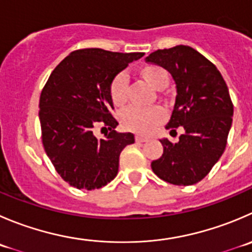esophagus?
Listing matches in <instances>:
<instances>
[{
    "mask_svg": "<svg viewBox=\"0 0 252 252\" xmlns=\"http://www.w3.org/2000/svg\"><path fill=\"white\" fill-rule=\"evenodd\" d=\"M135 140L138 141V143H145V141L148 140V139H146V138H144V136L136 135V136H135Z\"/></svg>",
    "mask_w": 252,
    "mask_h": 252,
    "instance_id": "obj_1",
    "label": "esophagus"
}]
</instances>
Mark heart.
I'll list each match as a JSON object with an SVG mask.
<instances>
[{
  "label": "heart",
  "instance_id": "obj_1",
  "mask_svg": "<svg viewBox=\"0 0 252 252\" xmlns=\"http://www.w3.org/2000/svg\"><path fill=\"white\" fill-rule=\"evenodd\" d=\"M136 75L145 84L158 91L166 89L170 82L168 72L163 67L155 64H146L144 66H140L136 71ZM108 94L112 103L116 107H123L128 102L129 84L128 79L123 72H119L111 80L108 86ZM160 98L165 101L166 97L163 94H160ZM119 119H121L122 126L126 130L141 134V135H148L151 131L155 130L156 126L162 123L165 119V113H163L162 108L158 106L148 109L130 107L122 112Z\"/></svg>",
  "mask_w": 252,
  "mask_h": 252
}]
</instances>
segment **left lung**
I'll return each mask as SVG.
<instances>
[{
	"mask_svg": "<svg viewBox=\"0 0 252 252\" xmlns=\"http://www.w3.org/2000/svg\"><path fill=\"white\" fill-rule=\"evenodd\" d=\"M146 61L162 66L175 80L177 96L166 129H185L178 143L160 140L163 153L151 168L168 183L194 185L225 150L234 112L228 86L216 65L191 46L156 50Z\"/></svg>",
	"mask_w": 252,
	"mask_h": 252,
	"instance_id": "8db88e82",
	"label": "left lung"
}]
</instances>
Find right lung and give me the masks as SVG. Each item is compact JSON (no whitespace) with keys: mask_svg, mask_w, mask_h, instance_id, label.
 <instances>
[{"mask_svg":"<svg viewBox=\"0 0 252 252\" xmlns=\"http://www.w3.org/2000/svg\"><path fill=\"white\" fill-rule=\"evenodd\" d=\"M144 53H114L99 48L72 51L53 70L39 99L44 150L56 172L79 189H96L118 173L119 155L135 141L118 133L108 86L118 72ZM110 129L97 139L93 126Z\"/></svg>","mask_w":252,"mask_h":252,"instance_id":"add662e5","label":"right lung"}]
</instances>
